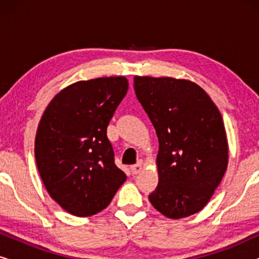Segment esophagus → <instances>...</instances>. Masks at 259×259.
Wrapping results in <instances>:
<instances>
[{
  "mask_svg": "<svg viewBox=\"0 0 259 259\" xmlns=\"http://www.w3.org/2000/svg\"><path fill=\"white\" fill-rule=\"evenodd\" d=\"M141 169H143V162L139 161L138 164L131 166V171H132L133 175H138V173H140Z\"/></svg>",
  "mask_w": 259,
  "mask_h": 259,
  "instance_id": "1",
  "label": "esophagus"
}]
</instances>
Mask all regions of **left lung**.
Wrapping results in <instances>:
<instances>
[{
	"instance_id": "left-lung-1",
	"label": "left lung",
	"mask_w": 259,
	"mask_h": 259,
	"mask_svg": "<svg viewBox=\"0 0 259 259\" xmlns=\"http://www.w3.org/2000/svg\"><path fill=\"white\" fill-rule=\"evenodd\" d=\"M134 91L159 140V183L148 199L167 218L197 213L228 168L221 112L206 92L189 80L134 76Z\"/></svg>"
}]
</instances>
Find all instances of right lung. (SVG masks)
Returning <instances> with one entry per match:
<instances>
[{"label": "right lung", "instance_id": "obj_1", "mask_svg": "<svg viewBox=\"0 0 259 259\" xmlns=\"http://www.w3.org/2000/svg\"><path fill=\"white\" fill-rule=\"evenodd\" d=\"M127 90L125 76L77 81L44 112L35 137L38 173L49 196L70 214L98 213L125 183L107 126Z\"/></svg>", "mask_w": 259, "mask_h": 259}]
</instances>
